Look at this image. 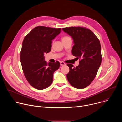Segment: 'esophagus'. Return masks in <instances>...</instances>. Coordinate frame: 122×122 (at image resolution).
<instances>
[{
    "label": "esophagus",
    "mask_w": 122,
    "mask_h": 122,
    "mask_svg": "<svg viewBox=\"0 0 122 122\" xmlns=\"http://www.w3.org/2000/svg\"><path fill=\"white\" fill-rule=\"evenodd\" d=\"M60 65L61 66H65V65H66V63L63 62H60Z\"/></svg>",
    "instance_id": "obj_1"
}]
</instances>
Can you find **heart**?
<instances>
[{
    "mask_svg": "<svg viewBox=\"0 0 122 122\" xmlns=\"http://www.w3.org/2000/svg\"><path fill=\"white\" fill-rule=\"evenodd\" d=\"M70 38H71L69 37V36H63V37H62V41H63L66 40H67V39H70Z\"/></svg>",
    "mask_w": 122,
    "mask_h": 122,
    "instance_id": "obj_1",
    "label": "heart"
}]
</instances>
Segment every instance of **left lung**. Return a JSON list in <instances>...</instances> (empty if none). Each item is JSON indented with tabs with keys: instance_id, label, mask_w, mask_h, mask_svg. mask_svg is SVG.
Instances as JSON below:
<instances>
[{
	"instance_id": "8db88e82",
	"label": "left lung",
	"mask_w": 122,
	"mask_h": 122,
	"mask_svg": "<svg viewBox=\"0 0 122 122\" xmlns=\"http://www.w3.org/2000/svg\"><path fill=\"white\" fill-rule=\"evenodd\" d=\"M62 30L72 37L74 43L72 53L80 60L76 67L72 64H67L69 68L67 80L76 88H84L96 77L101 63L99 40L90 29L85 27H69Z\"/></svg>"
}]
</instances>
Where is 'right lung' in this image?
<instances>
[{"label":"right lung","instance_id":"right-lung-1","mask_svg":"<svg viewBox=\"0 0 122 122\" xmlns=\"http://www.w3.org/2000/svg\"><path fill=\"white\" fill-rule=\"evenodd\" d=\"M61 31V28L39 26L33 28L23 40L20 52L23 71L29 83L37 89L50 86L54 72L60 66L58 61L48 64L44 54L51 51L52 40Z\"/></svg>","mask_w":122,"mask_h":122}]
</instances>
